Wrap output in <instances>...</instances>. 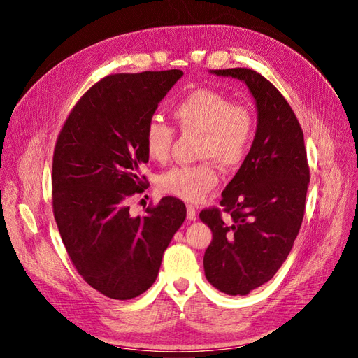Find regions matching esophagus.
I'll return each instance as SVG.
<instances>
[{"instance_id": "obj_1", "label": "esophagus", "mask_w": 358, "mask_h": 358, "mask_svg": "<svg viewBox=\"0 0 358 358\" xmlns=\"http://www.w3.org/2000/svg\"><path fill=\"white\" fill-rule=\"evenodd\" d=\"M187 216H188V220L189 221H196L197 220V210H196V208H194L192 204H188L187 206Z\"/></svg>"}]
</instances>
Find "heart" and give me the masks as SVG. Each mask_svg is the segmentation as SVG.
<instances>
[{"mask_svg":"<svg viewBox=\"0 0 358 358\" xmlns=\"http://www.w3.org/2000/svg\"><path fill=\"white\" fill-rule=\"evenodd\" d=\"M173 115L182 131L203 136L200 157L212 158L225 170L242 164L254 140V115L242 104H233L229 96L208 88L194 90L173 107ZM175 131L158 117L145 128V148L154 161L164 162L170 155ZM218 183L212 162L178 166L162 173L158 188L187 201H199Z\"/></svg>","mask_w":358,"mask_h":358,"instance_id":"1","label":"heart"}]
</instances>
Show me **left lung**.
I'll use <instances>...</instances> for the list:
<instances>
[{
	"mask_svg": "<svg viewBox=\"0 0 358 358\" xmlns=\"http://www.w3.org/2000/svg\"><path fill=\"white\" fill-rule=\"evenodd\" d=\"M209 73L243 82L254 96L257 129L249 154L221 194L220 209L200 212L212 230L203 266L209 284L246 296L284 264L305 215L309 167L297 117L275 86L249 69Z\"/></svg>",
	"mask_w": 358,
	"mask_h": 358,
	"instance_id": "8db88e82",
	"label": "left lung"
}]
</instances>
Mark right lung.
<instances>
[{
    "instance_id": "right-lung-1",
    "label": "right lung",
    "mask_w": 358,
    "mask_h": 358,
    "mask_svg": "<svg viewBox=\"0 0 358 358\" xmlns=\"http://www.w3.org/2000/svg\"><path fill=\"white\" fill-rule=\"evenodd\" d=\"M182 70L110 74L74 106L52 164L53 215L74 267L92 288L116 300L152 287L162 254L187 218L164 197L145 216L127 200L145 187V128Z\"/></svg>"
}]
</instances>
